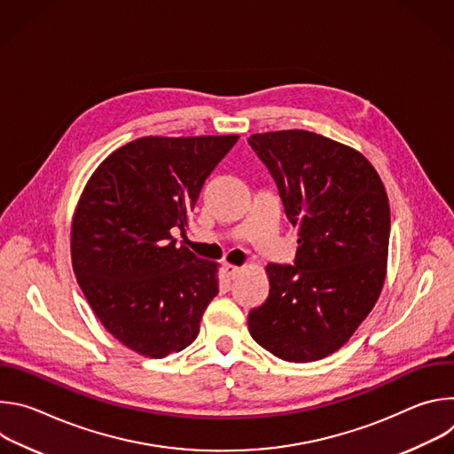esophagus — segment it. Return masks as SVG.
<instances>
[{"mask_svg": "<svg viewBox=\"0 0 454 454\" xmlns=\"http://www.w3.org/2000/svg\"><path fill=\"white\" fill-rule=\"evenodd\" d=\"M224 270H226V273H228V277H230V278H235V277H239V273L242 271V268H239V266H233V264H226V266H224Z\"/></svg>", "mask_w": 454, "mask_h": 454, "instance_id": "1", "label": "esophagus"}]
</instances>
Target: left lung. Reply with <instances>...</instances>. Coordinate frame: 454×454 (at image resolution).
I'll return each mask as SVG.
<instances>
[{
	"instance_id": "left-lung-1",
	"label": "left lung",
	"mask_w": 454,
	"mask_h": 454,
	"mask_svg": "<svg viewBox=\"0 0 454 454\" xmlns=\"http://www.w3.org/2000/svg\"><path fill=\"white\" fill-rule=\"evenodd\" d=\"M247 144L298 226L294 264H268L270 296L249 312V334L284 361L323 359L350 340L384 286V184L361 153L301 129L251 135Z\"/></svg>"
}]
</instances>
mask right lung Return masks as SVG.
<instances>
[{
    "mask_svg": "<svg viewBox=\"0 0 454 454\" xmlns=\"http://www.w3.org/2000/svg\"><path fill=\"white\" fill-rule=\"evenodd\" d=\"M239 137H145L116 149L84 186L72 264L102 325L145 357L181 352L219 293L217 264L177 246L201 188Z\"/></svg>",
    "mask_w": 454,
    "mask_h": 454,
    "instance_id": "1",
    "label": "right lung"
}]
</instances>
